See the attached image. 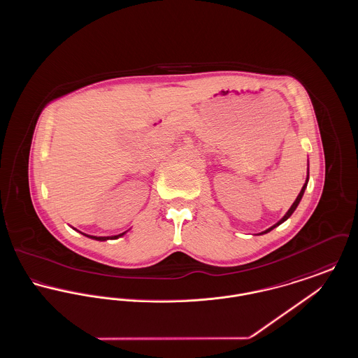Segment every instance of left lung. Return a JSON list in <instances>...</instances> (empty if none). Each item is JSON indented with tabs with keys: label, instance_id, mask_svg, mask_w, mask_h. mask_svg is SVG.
Wrapping results in <instances>:
<instances>
[{
	"label": "left lung",
	"instance_id": "8db88e82",
	"mask_svg": "<svg viewBox=\"0 0 358 358\" xmlns=\"http://www.w3.org/2000/svg\"><path fill=\"white\" fill-rule=\"evenodd\" d=\"M307 182H308V168H307V177H306V182H305V185L302 187V189H301V192H299V194H298V197L295 199V201L292 203V205L289 206V210L286 212V215L279 220V222H276V224H273V227H270L268 229H266V231H263V232H260L259 235H264V234H267V232H270V231H273V228H276L278 225H280L282 222H286L287 219H289V216L294 213V210L296 209V206L299 205V203H301V200H302V197H303V194H305V190H306L307 187Z\"/></svg>",
	"mask_w": 358,
	"mask_h": 358
}]
</instances>
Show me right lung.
<instances>
[{
    "mask_svg": "<svg viewBox=\"0 0 358 358\" xmlns=\"http://www.w3.org/2000/svg\"><path fill=\"white\" fill-rule=\"evenodd\" d=\"M75 229V228H73ZM75 231H78V229H75ZM78 232H80V231H78ZM127 232V231H126ZM126 232H122L120 235H115V236H92V235H87V234H83V232H80L82 235H85L87 238H94V240H98V241H106V240H115V238H122Z\"/></svg>",
    "mask_w": 358,
    "mask_h": 358,
    "instance_id": "add662e5",
    "label": "right lung"
}]
</instances>
